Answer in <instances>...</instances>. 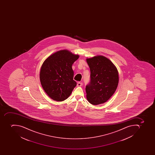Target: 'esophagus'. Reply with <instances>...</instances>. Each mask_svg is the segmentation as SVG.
Instances as JSON below:
<instances>
[{
    "instance_id": "34e87169",
    "label": "esophagus",
    "mask_w": 155,
    "mask_h": 155,
    "mask_svg": "<svg viewBox=\"0 0 155 155\" xmlns=\"http://www.w3.org/2000/svg\"><path fill=\"white\" fill-rule=\"evenodd\" d=\"M82 85V82H78L77 83V86L78 87H81Z\"/></svg>"
}]
</instances>
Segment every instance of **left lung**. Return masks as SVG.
<instances>
[{
	"mask_svg": "<svg viewBox=\"0 0 155 155\" xmlns=\"http://www.w3.org/2000/svg\"><path fill=\"white\" fill-rule=\"evenodd\" d=\"M90 68V81L86 86L87 99L94 105L109 100L117 89L118 72L109 59L102 56L87 59Z\"/></svg>",
	"mask_w": 155,
	"mask_h": 155,
	"instance_id": "8db88e82",
	"label": "left lung"
}]
</instances>
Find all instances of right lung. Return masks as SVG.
Wrapping results in <instances>:
<instances>
[{
  "instance_id": "add662e5",
  "label": "right lung",
  "mask_w": 155,
  "mask_h": 155,
  "mask_svg": "<svg viewBox=\"0 0 155 155\" xmlns=\"http://www.w3.org/2000/svg\"><path fill=\"white\" fill-rule=\"evenodd\" d=\"M79 58L67 50L57 51L45 61L40 73L41 83L45 93L55 101L68 98L77 83L73 80L72 66Z\"/></svg>"
}]
</instances>
